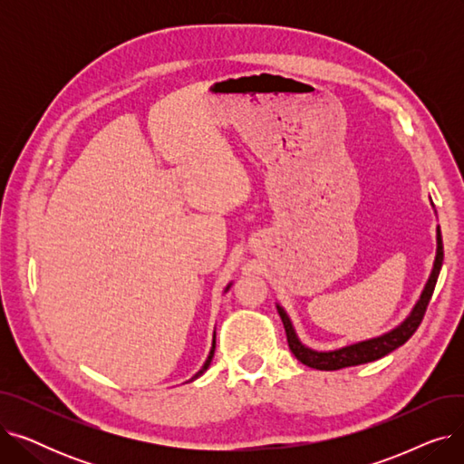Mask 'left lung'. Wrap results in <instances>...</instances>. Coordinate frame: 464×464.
<instances>
[{
	"label": "left lung",
	"mask_w": 464,
	"mask_h": 464,
	"mask_svg": "<svg viewBox=\"0 0 464 464\" xmlns=\"http://www.w3.org/2000/svg\"><path fill=\"white\" fill-rule=\"evenodd\" d=\"M436 259H434V266H432V273L429 276V282L423 289V294L418 301V304L413 306L411 314L408 318L395 327L393 331H389L382 336L371 338V340H362V343L346 346V348H340L334 352H315L306 348L301 340L297 338L294 325H291L287 314L284 312V308L278 304V314L282 318L284 329H285V336H287V344L291 353H294L303 364L310 369H318V371H338V369H346V367H355V364H362V362H371L376 361L387 353H392L393 350H397L399 346H402L406 340L418 331L425 310L429 306V301L432 297V291L438 280V275H440L442 269V261H444V246H442V235L440 229L436 233Z\"/></svg>",
	"instance_id": "obj_1"
}]
</instances>
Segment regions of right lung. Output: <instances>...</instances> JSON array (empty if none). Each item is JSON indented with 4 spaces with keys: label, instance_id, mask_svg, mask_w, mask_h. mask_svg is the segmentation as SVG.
Here are the masks:
<instances>
[{
    "label": "right lung",
    "instance_id": "1",
    "mask_svg": "<svg viewBox=\"0 0 464 464\" xmlns=\"http://www.w3.org/2000/svg\"><path fill=\"white\" fill-rule=\"evenodd\" d=\"M229 289V285L226 287V291ZM214 348H216V334H214V340H212V350H210V353H208V357H207V361H205V364H203V369L198 372V374H195L191 380H195V378H199L207 369H208V364H210V361H212V357H214Z\"/></svg>",
    "mask_w": 464,
    "mask_h": 464
}]
</instances>
